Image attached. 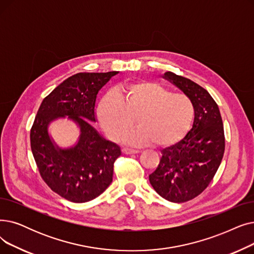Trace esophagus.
Segmentation results:
<instances>
[{"label":"esophagus","instance_id":"esophagus-1","mask_svg":"<svg viewBox=\"0 0 254 254\" xmlns=\"http://www.w3.org/2000/svg\"><path fill=\"white\" fill-rule=\"evenodd\" d=\"M122 151H123V153H124V154H126V155H128V154H137V153H139V151H138V150L129 149V148H124Z\"/></svg>","mask_w":254,"mask_h":254}]
</instances>
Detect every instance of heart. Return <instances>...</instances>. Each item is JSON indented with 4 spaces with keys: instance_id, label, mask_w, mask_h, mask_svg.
Segmentation results:
<instances>
[{
    "instance_id": "b5f03b06",
    "label": "heart",
    "mask_w": 254,
    "mask_h": 254,
    "mask_svg": "<svg viewBox=\"0 0 254 254\" xmlns=\"http://www.w3.org/2000/svg\"><path fill=\"white\" fill-rule=\"evenodd\" d=\"M132 117L138 128L124 136L126 142L167 147L185 136L194 106L186 94L146 80L117 84L114 93L103 96L97 105L99 123L112 139H119L132 127Z\"/></svg>"
}]
</instances>
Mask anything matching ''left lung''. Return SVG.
Listing matches in <instances>:
<instances>
[{"label":"left lung","instance_id":"1","mask_svg":"<svg viewBox=\"0 0 254 254\" xmlns=\"http://www.w3.org/2000/svg\"><path fill=\"white\" fill-rule=\"evenodd\" d=\"M163 78L189 96L194 121L183 139L161 151L160 162L149 180L163 198L185 202L199 195L218 170L225 148L223 123L219 107L207 90L170 71Z\"/></svg>","mask_w":254,"mask_h":254}]
</instances>
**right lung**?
<instances>
[{"mask_svg": "<svg viewBox=\"0 0 254 254\" xmlns=\"http://www.w3.org/2000/svg\"><path fill=\"white\" fill-rule=\"evenodd\" d=\"M118 73L80 72L68 77L43 99L35 117L30 134L34 159L48 187L67 200L90 201L113 182L121 149L91 123L96 122L98 92ZM66 115L80 127V137L73 147L62 149L48 133V126Z\"/></svg>", "mask_w": 254, "mask_h": 254, "instance_id": "add662e5", "label": "right lung"}]
</instances>
